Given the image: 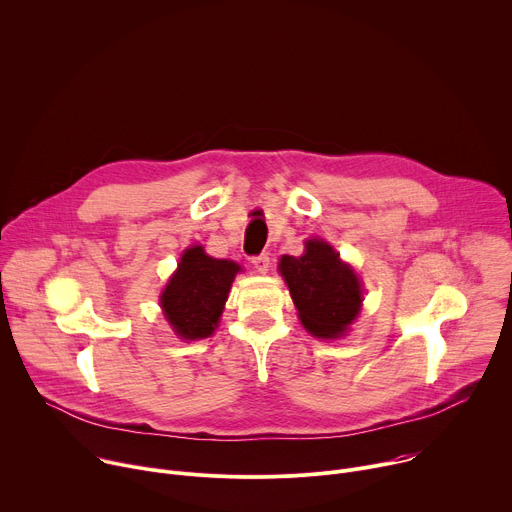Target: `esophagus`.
Segmentation results:
<instances>
[{
    "mask_svg": "<svg viewBox=\"0 0 512 512\" xmlns=\"http://www.w3.org/2000/svg\"><path fill=\"white\" fill-rule=\"evenodd\" d=\"M251 263H253V267H255L259 273H267L269 267H271V257H269V253H261V255H255V257L251 259Z\"/></svg>",
    "mask_w": 512,
    "mask_h": 512,
    "instance_id": "1",
    "label": "esophagus"
}]
</instances>
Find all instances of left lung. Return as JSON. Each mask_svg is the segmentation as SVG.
<instances>
[{"instance_id":"8db88e82","label":"left lung","mask_w":512,"mask_h":512,"mask_svg":"<svg viewBox=\"0 0 512 512\" xmlns=\"http://www.w3.org/2000/svg\"><path fill=\"white\" fill-rule=\"evenodd\" d=\"M279 271L310 334L336 338L358 316L360 281L328 243L310 239L302 257H281Z\"/></svg>"}]
</instances>
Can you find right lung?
I'll use <instances>...</instances> for the list:
<instances>
[{
    "label": "right lung",
    "mask_w": 512,
    "mask_h": 512,
    "mask_svg": "<svg viewBox=\"0 0 512 512\" xmlns=\"http://www.w3.org/2000/svg\"><path fill=\"white\" fill-rule=\"evenodd\" d=\"M239 269L235 261L208 257L200 245L184 251L162 294V308L176 334L196 340L214 332Z\"/></svg>",
    "instance_id": "1"
}]
</instances>
